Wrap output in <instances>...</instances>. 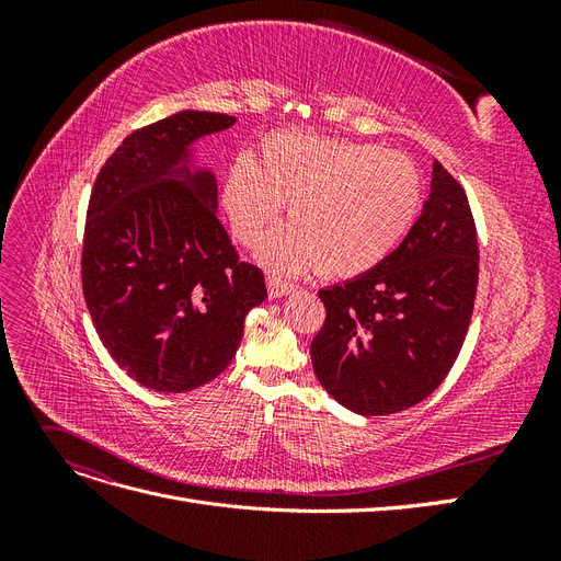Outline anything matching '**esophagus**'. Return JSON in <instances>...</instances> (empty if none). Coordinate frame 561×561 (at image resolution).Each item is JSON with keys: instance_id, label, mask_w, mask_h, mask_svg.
I'll return each mask as SVG.
<instances>
[{"instance_id": "obj_1", "label": "esophagus", "mask_w": 561, "mask_h": 561, "mask_svg": "<svg viewBox=\"0 0 561 561\" xmlns=\"http://www.w3.org/2000/svg\"><path fill=\"white\" fill-rule=\"evenodd\" d=\"M266 287H268V297H271V299H280V297L290 295V293L295 290L293 283L280 280V278H276V276H268V278H266Z\"/></svg>"}]
</instances>
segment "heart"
Returning a JSON list of instances; mask_svg holds the SVG:
<instances>
[{
	"label": "heart",
	"mask_w": 561,
	"mask_h": 561,
	"mask_svg": "<svg viewBox=\"0 0 561 561\" xmlns=\"http://www.w3.org/2000/svg\"><path fill=\"white\" fill-rule=\"evenodd\" d=\"M423 182L412 159L377 145L274 133L257 159L233 161L222 206L236 239L260 243L290 203L293 227L260 248L285 274L316 271L355 278L386 262L421 210Z\"/></svg>",
	"instance_id": "obj_1"
}]
</instances>
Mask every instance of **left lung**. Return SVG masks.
I'll return each mask as SVG.
<instances>
[{"instance_id":"1","label":"left lung","mask_w":561,"mask_h":561,"mask_svg":"<svg viewBox=\"0 0 561 561\" xmlns=\"http://www.w3.org/2000/svg\"><path fill=\"white\" fill-rule=\"evenodd\" d=\"M478 274L468 196L435 161L431 196L396 252L318 293L328 316L311 342V363L322 388L363 416L396 414L428 398L463 346Z\"/></svg>"}]
</instances>
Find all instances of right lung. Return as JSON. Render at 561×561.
<instances>
[{
    "instance_id": "add662e5",
    "label": "right lung",
    "mask_w": 561,
    "mask_h": 561,
    "mask_svg": "<svg viewBox=\"0 0 561 561\" xmlns=\"http://www.w3.org/2000/svg\"><path fill=\"white\" fill-rule=\"evenodd\" d=\"M236 116L184 110L130 133L100 171L81 285L100 342L130 379L186 393L233 360L264 274L217 219V180L192 145Z\"/></svg>"
}]
</instances>
